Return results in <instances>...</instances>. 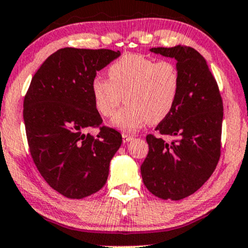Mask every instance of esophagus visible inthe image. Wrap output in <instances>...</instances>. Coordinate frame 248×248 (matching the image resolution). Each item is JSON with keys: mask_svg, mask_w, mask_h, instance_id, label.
Here are the masks:
<instances>
[{"mask_svg": "<svg viewBox=\"0 0 248 248\" xmlns=\"http://www.w3.org/2000/svg\"><path fill=\"white\" fill-rule=\"evenodd\" d=\"M122 137H123V142L124 143H129V142H131L132 140H134V137H132V136H130L127 134H123V135H122Z\"/></svg>", "mask_w": 248, "mask_h": 248, "instance_id": "esophagus-1", "label": "esophagus"}]
</instances>
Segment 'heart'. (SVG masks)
<instances>
[{
    "label": "heart",
    "instance_id": "b5f03b06",
    "mask_svg": "<svg viewBox=\"0 0 248 248\" xmlns=\"http://www.w3.org/2000/svg\"><path fill=\"white\" fill-rule=\"evenodd\" d=\"M108 79L97 76L91 81L95 110L112 116L122 99L126 103L111 119V125L134 132L146 122L158 123L171 112L180 92V73L175 63L140 54H125L108 68Z\"/></svg>",
    "mask_w": 248,
    "mask_h": 248
}]
</instances>
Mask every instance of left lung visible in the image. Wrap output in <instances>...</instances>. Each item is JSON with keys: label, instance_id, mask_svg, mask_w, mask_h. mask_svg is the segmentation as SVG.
<instances>
[{"label": "left lung", "instance_id": "obj_1", "mask_svg": "<svg viewBox=\"0 0 248 248\" xmlns=\"http://www.w3.org/2000/svg\"><path fill=\"white\" fill-rule=\"evenodd\" d=\"M151 53L176 60L180 92L166 118L157 125L168 143L146 136L149 153L140 166L143 182L163 200H182L195 193L210 177L220 157L222 99L207 61L191 47H157Z\"/></svg>", "mask_w": 248, "mask_h": 248}]
</instances>
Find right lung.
<instances>
[{
  "label": "right lung",
  "mask_w": 248,
  "mask_h": 248,
  "mask_svg": "<svg viewBox=\"0 0 248 248\" xmlns=\"http://www.w3.org/2000/svg\"><path fill=\"white\" fill-rule=\"evenodd\" d=\"M121 55L111 49L62 48L49 55L34 74L23 102L31 155L46 182L68 199H82L105 185L122 136L100 127L91 81Z\"/></svg>",
  "instance_id": "1"
}]
</instances>
